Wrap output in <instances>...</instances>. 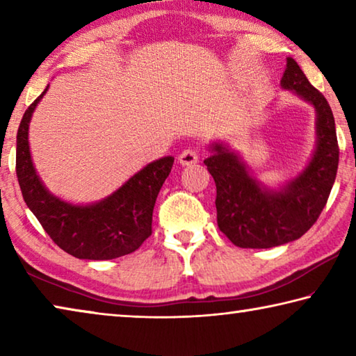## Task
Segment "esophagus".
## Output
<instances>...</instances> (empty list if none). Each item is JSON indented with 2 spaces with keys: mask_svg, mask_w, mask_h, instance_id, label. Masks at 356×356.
<instances>
[{
  "mask_svg": "<svg viewBox=\"0 0 356 356\" xmlns=\"http://www.w3.org/2000/svg\"><path fill=\"white\" fill-rule=\"evenodd\" d=\"M197 160H200V154H197L196 149H191V147L184 149L179 155L180 165H184V166L195 165V163H197Z\"/></svg>",
  "mask_w": 356,
  "mask_h": 356,
  "instance_id": "obj_1",
  "label": "esophagus"
}]
</instances>
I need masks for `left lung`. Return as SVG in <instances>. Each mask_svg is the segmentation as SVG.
<instances>
[{
	"mask_svg": "<svg viewBox=\"0 0 356 356\" xmlns=\"http://www.w3.org/2000/svg\"><path fill=\"white\" fill-rule=\"evenodd\" d=\"M281 86L314 105L317 113V149L297 179L280 191L265 190L221 144H213V154L204 160L216 185L220 231L240 248H273L300 238L322 213L336 179L339 146L327 99L292 58H287Z\"/></svg>",
	"mask_w": 356,
	"mask_h": 356,
	"instance_id": "1",
	"label": "left lung"
}]
</instances>
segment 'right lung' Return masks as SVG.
Returning a JSON list of instances; mask_svg holds the SVG:
<instances>
[{
  "instance_id": "1",
  "label": "right lung",
  "mask_w": 356,
  "mask_h": 356,
  "mask_svg": "<svg viewBox=\"0 0 356 356\" xmlns=\"http://www.w3.org/2000/svg\"><path fill=\"white\" fill-rule=\"evenodd\" d=\"M42 92L23 114L17 131L15 171L29 210L59 248L78 259L108 261L136 251L152 234V212L174 156L149 163L106 200L92 206H72L50 195L33 166L28 127Z\"/></svg>"
}]
</instances>
